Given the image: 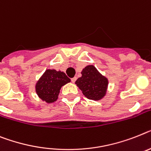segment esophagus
<instances>
[{
  "label": "esophagus",
  "mask_w": 151,
  "mask_h": 151,
  "mask_svg": "<svg viewBox=\"0 0 151 151\" xmlns=\"http://www.w3.org/2000/svg\"><path fill=\"white\" fill-rule=\"evenodd\" d=\"M76 80H77V78H76V77H74V78H71V82H72V83H74V82L76 81Z\"/></svg>",
  "instance_id": "1"
}]
</instances>
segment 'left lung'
I'll return each instance as SVG.
<instances>
[{
	"label": "left lung",
	"mask_w": 151,
	"mask_h": 151,
	"mask_svg": "<svg viewBox=\"0 0 151 151\" xmlns=\"http://www.w3.org/2000/svg\"><path fill=\"white\" fill-rule=\"evenodd\" d=\"M82 76L75 83L87 98L93 101L102 99L106 94L108 80L93 65H87L81 71Z\"/></svg>",
	"instance_id": "1"
}]
</instances>
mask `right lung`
Instances as JSON below:
<instances>
[{"instance_id": "add662e5", "label": "right lung", "mask_w": 151, "mask_h": 151, "mask_svg": "<svg viewBox=\"0 0 151 151\" xmlns=\"http://www.w3.org/2000/svg\"><path fill=\"white\" fill-rule=\"evenodd\" d=\"M70 82L64 72L57 71L56 70H46L38 81L35 89L37 94L42 101L50 104L56 101L62 86Z\"/></svg>"}]
</instances>
